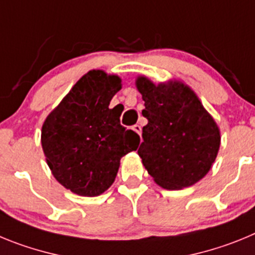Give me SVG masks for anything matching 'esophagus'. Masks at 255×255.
I'll return each instance as SVG.
<instances>
[{
  "mask_svg": "<svg viewBox=\"0 0 255 255\" xmlns=\"http://www.w3.org/2000/svg\"><path fill=\"white\" fill-rule=\"evenodd\" d=\"M132 130H134L135 132H138V134H140V132H141V126L136 124V125L132 126Z\"/></svg>",
  "mask_w": 255,
  "mask_h": 255,
  "instance_id": "34e87169",
  "label": "esophagus"
}]
</instances>
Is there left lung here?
Listing matches in <instances>:
<instances>
[{"label":"left lung","instance_id":"obj_1","mask_svg":"<svg viewBox=\"0 0 255 255\" xmlns=\"http://www.w3.org/2000/svg\"><path fill=\"white\" fill-rule=\"evenodd\" d=\"M148 120L138 149L144 167L167 190L188 188L206 176L220 149V129L197 94L177 80L154 84L136 79Z\"/></svg>","mask_w":255,"mask_h":255}]
</instances>
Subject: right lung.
<instances>
[{"mask_svg": "<svg viewBox=\"0 0 255 255\" xmlns=\"http://www.w3.org/2000/svg\"><path fill=\"white\" fill-rule=\"evenodd\" d=\"M121 79L91 70L79 79L42 126V148L52 175L83 197H97L114 184L120 159L140 138L110 108Z\"/></svg>", "mask_w": 255, "mask_h": 255, "instance_id": "1", "label": "right lung"}]
</instances>
